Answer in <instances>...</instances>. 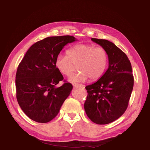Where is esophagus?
Here are the masks:
<instances>
[{
	"label": "esophagus",
	"mask_w": 150,
	"mask_h": 150,
	"mask_svg": "<svg viewBox=\"0 0 150 150\" xmlns=\"http://www.w3.org/2000/svg\"><path fill=\"white\" fill-rule=\"evenodd\" d=\"M73 86L74 87H76V88H78V87H82L84 88H85V85H79V84H77V83H73Z\"/></svg>",
	"instance_id": "34e87169"
}]
</instances>
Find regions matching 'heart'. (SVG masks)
Wrapping results in <instances>:
<instances>
[{"instance_id":"heart-1","label":"heart","mask_w":150,"mask_h":150,"mask_svg":"<svg viewBox=\"0 0 150 150\" xmlns=\"http://www.w3.org/2000/svg\"><path fill=\"white\" fill-rule=\"evenodd\" d=\"M67 55H59L55 59V65L62 74L69 76L78 65L77 73L71 75V83L81 82L89 77L96 80L105 73L108 64V55L103 47L94 45L81 44L74 45L67 51Z\"/></svg>"}]
</instances>
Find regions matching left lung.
<instances>
[{
  "label": "left lung",
  "instance_id": "1",
  "mask_svg": "<svg viewBox=\"0 0 150 150\" xmlns=\"http://www.w3.org/2000/svg\"><path fill=\"white\" fill-rule=\"evenodd\" d=\"M106 50L108 68L96 82L85 87L88 93L84 108L91 121L97 124L112 122L123 115L134 87L130 60L112 42L91 38Z\"/></svg>",
  "mask_w": 150,
  "mask_h": 150
}]
</instances>
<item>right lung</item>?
Returning <instances> with one entry per match:
<instances>
[{
    "mask_svg": "<svg viewBox=\"0 0 150 150\" xmlns=\"http://www.w3.org/2000/svg\"><path fill=\"white\" fill-rule=\"evenodd\" d=\"M77 41L71 35L48 37L33 44L18 67L16 98L20 108L32 120L46 123L59 113L73 85L65 83L55 67L56 57L65 45Z\"/></svg>",
    "mask_w": 150,
    "mask_h": 150,
    "instance_id": "1",
    "label": "right lung"
}]
</instances>
